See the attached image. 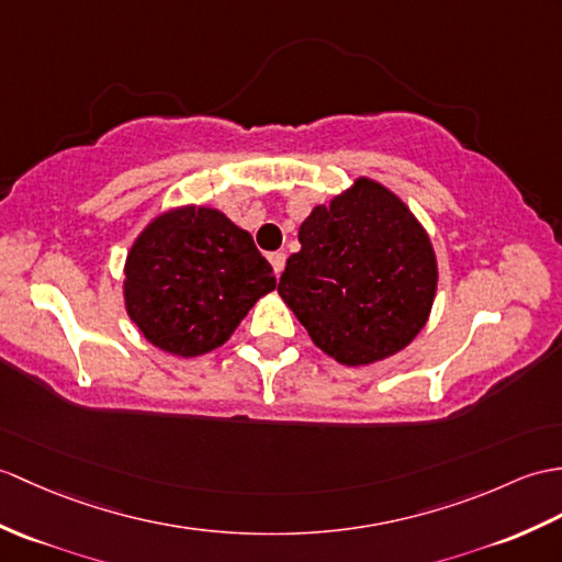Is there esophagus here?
Instances as JSON below:
<instances>
[{"mask_svg":"<svg viewBox=\"0 0 562 562\" xmlns=\"http://www.w3.org/2000/svg\"><path fill=\"white\" fill-rule=\"evenodd\" d=\"M268 258H270V263H272V268H276V272H278V276H282V270H284V260H286V256H284L282 251H276V254H270Z\"/></svg>","mask_w":562,"mask_h":562,"instance_id":"34e87169","label":"esophagus"}]
</instances>
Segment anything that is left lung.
Returning <instances> with one entry per match:
<instances>
[{"mask_svg": "<svg viewBox=\"0 0 562 562\" xmlns=\"http://www.w3.org/2000/svg\"><path fill=\"white\" fill-rule=\"evenodd\" d=\"M278 292L311 340L347 367L397 355L426 325L438 268L428 234L371 179L313 207Z\"/></svg>", "mask_w": 562, "mask_h": 562, "instance_id": "8db88e82", "label": "left lung"}]
</instances>
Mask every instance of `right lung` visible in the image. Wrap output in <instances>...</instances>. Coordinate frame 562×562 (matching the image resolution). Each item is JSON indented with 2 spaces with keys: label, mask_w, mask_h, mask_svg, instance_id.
Here are the masks:
<instances>
[{
  "label": "right lung",
  "mask_w": 562,
  "mask_h": 562,
  "mask_svg": "<svg viewBox=\"0 0 562 562\" xmlns=\"http://www.w3.org/2000/svg\"><path fill=\"white\" fill-rule=\"evenodd\" d=\"M126 311L148 342L199 357L229 340L276 290L272 266L249 232L213 207H179L153 220L126 256Z\"/></svg>",
  "instance_id": "1"
}]
</instances>
